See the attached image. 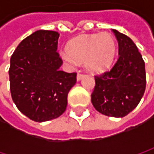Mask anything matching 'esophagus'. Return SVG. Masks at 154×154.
<instances>
[{"instance_id": "esophagus-1", "label": "esophagus", "mask_w": 154, "mask_h": 154, "mask_svg": "<svg viewBox=\"0 0 154 154\" xmlns=\"http://www.w3.org/2000/svg\"><path fill=\"white\" fill-rule=\"evenodd\" d=\"M84 77V74H80V73H78L77 76V81H79V80H81L82 78Z\"/></svg>"}]
</instances>
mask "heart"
I'll list each match as a JSON object with an SVG mask.
<instances>
[{
	"label": "heart",
	"instance_id": "heart-1",
	"mask_svg": "<svg viewBox=\"0 0 154 154\" xmlns=\"http://www.w3.org/2000/svg\"><path fill=\"white\" fill-rule=\"evenodd\" d=\"M116 49L115 38L109 33L82 35L68 43V52L62 54V59L69 64L85 62L88 71L101 73L112 65Z\"/></svg>",
	"mask_w": 154,
	"mask_h": 154
}]
</instances>
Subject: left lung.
<instances>
[{
	"label": "left lung",
	"mask_w": 154,
	"mask_h": 154,
	"mask_svg": "<svg viewBox=\"0 0 154 154\" xmlns=\"http://www.w3.org/2000/svg\"><path fill=\"white\" fill-rule=\"evenodd\" d=\"M112 32L119 43V59L109 71L94 77L91 101L100 113L122 118L138 105L144 94L145 66L135 43L115 29Z\"/></svg>",
	"instance_id": "left-lung-1"
}]
</instances>
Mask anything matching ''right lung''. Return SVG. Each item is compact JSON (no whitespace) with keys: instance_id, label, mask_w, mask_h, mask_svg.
<instances>
[{"instance_id":"obj_1","label":"right lung","mask_w":154,"mask_h":154,"mask_svg":"<svg viewBox=\"0 0 154 154\" xmlns=\"http://www.w3.org/2000/svg\"><path fill=\"white\" fill-rule=\"evenodd\" d=\"M60 34L37 30L25 38L11 58L10 88L17 108L35 122L60 117L67 108L68 94L77 73L60 69L57 52Z\"/></svg>"}]
</instances>
